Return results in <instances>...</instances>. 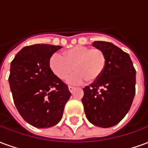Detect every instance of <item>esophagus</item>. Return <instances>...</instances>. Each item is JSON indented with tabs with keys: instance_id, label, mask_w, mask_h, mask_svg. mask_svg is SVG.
<instances>
[{
	"instance_id": "esophagus-1",
	"label": "esophagus",
	"mask_w": 148,
	"mask_h": 148,
	"mask_svg": "<svg viewBox=\"0 0 148 148\" xmlns=\"http://www.w3.org/2000/svg\"><path fill=\"white\" fill-rule=\"evenodd\" d=\"M68 89H69V91H70L71 93H73V92L74 91V90H75L76 88L74 86H70L68 87Z\"/></svg>"
}]
</instances>
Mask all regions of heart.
<instances>
[{
	"label": "heart",
	"instance_id": "heart-1",
	"mask_svg": "<svg viewBox=\"0 0 148 148\" xmlns=\"http://www.w3.org/2000/svg\"><path fill=\"white\" fill-rule=\"evenodd\" d=\"M107 64L105 52L99 48H91L84 45H76L62 51V56L53 54L49 58V67L61 80H66L73 69L76 73L68 82L71 84L94 83L101 77Z\"/></svg>",
	"mask_w": 148,
	"mask_h": 148
}]
</instances>
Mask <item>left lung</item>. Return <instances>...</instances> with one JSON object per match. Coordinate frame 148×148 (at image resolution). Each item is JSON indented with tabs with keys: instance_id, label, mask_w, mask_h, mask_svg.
<instances>
[{
	"instance_id": "1",
	"label": "left lung",
	"mask_w": 148,
	"mask_h": 148,
	"mask_svg": "<svg viewBox=\"0 0 148 148\" xmlns=\"http://www.w3.org/2000/svg\"><path fill=\"white\" fill-rule=\"evenodd\" d=\"M93 46L105 52L107 64L101 77L84 88L82 101L91 124L110 127L130 109L136 93V70L129 55L113 43L95 41Z\"/></svg>"
}]
</instances>
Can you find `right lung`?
<instances>
[{
    "mask_svg": "<svg viewBox=\"0 0 148 148\" xmlns=\"http://www.w3.org/2000/svg\"><path fill=\"white\" fill-rule=\"evenodd\" d=\"M61 46L24 47L12 61L8 77L15 106L24 121L38 128L61 121L71 93L67 85L52 73L49 58Z\"/></svg>",
    "mask_w": 148,
    "mask_h": 148,
    "instance_id": "add662e5",
    "label": "right lung"
}]
</instances>
